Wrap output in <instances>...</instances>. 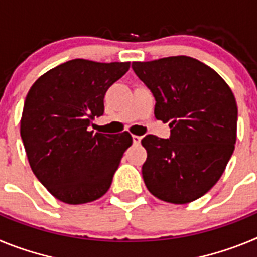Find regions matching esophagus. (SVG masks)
<instances>
[{"label": "esophagus", "mask_w": 257, "mask_h": 257, "mask_svg": "<svg viewBox=\"0 0 257 257\" xmlns=\"http://www.w3.org/2000/svg\"><path fill=\"white\" fill-rule=\"evenodd\" d=\"M133 142L134 144H140V142H142V136L133 135Z\"/></svg>", "instance_id": "1"}]
</instances>
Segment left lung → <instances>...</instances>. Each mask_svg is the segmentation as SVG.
Returning <instances> with one entry per match:
<instances>
[{
    "label": "left lung",
    "instance_id": "1",
    "mask_svg": "<svg viewBox=\"0 0 257 257\" xmlns=\"http://www.w3.org/2000/svg\"><path fill=\"white\" fill-rule=\"evenodd\" d=\"M133 69L156 97V118L171 128L170 139L142 140L145 185L161 201H196L221 178L234 151V94L216 70L190 56L133 61Z\"/></svg>",
    "mask_w": 257,
    "mask_h": 257
}]
</instances>
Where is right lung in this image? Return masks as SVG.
Listing matches in <instances>:
<instances>
[{"label": "right lung", "mask_w": 257, "mask_h": 257, "mask_svg": "<svg viewBox=\"0 0 257 257\" xmlns=\"http://www.w3.org/2000/svg\"><path fill=\"white\" fill-rule=\"evenodd\" d=\"M130 61L73 59L47 70L32 85L20 119V136L36 178L59 201L82 205L103 197L133 138L88 131L104 113L109 86Z\"/></svg>", "instance_id": "right-lung-1"}]
</instances>
